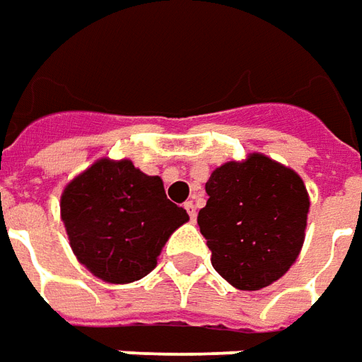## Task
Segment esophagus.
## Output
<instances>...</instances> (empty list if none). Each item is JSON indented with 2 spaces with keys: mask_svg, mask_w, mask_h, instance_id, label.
I'll use <instances>...</instances> for the list:
<instances>
[{
  "mask_svg": "<svg viewBox=\"0 0 362 362\" xmlns=\"http://www.w3.org/2000/svg\"><path fill=\"white\" fill-rule=\"evenodd\" d=\"M185 209H187V213H189V218H191V223H195L197 209H195V205H193V201H187Z\"/></svg>",
  "mask_w": 362,
  "mask_h": 362,
  "instance_id": "esophagus-1",
  "label": "esophagus"
}]
</instances>
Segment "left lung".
<instances>
[{
    "label": "left lung",
    "mask_w": 362,
    "mask_h": 362,
    "mask_svg": "<svg viewBox=\"0 0 362 362\" xmlns=\"http://www.w3.org/2000/svg\"><path fill=\"white\" fill-rule=\"evenodd\" d=\"M197 223L213 268L238 290L280 280L300 256L310 195L301 177L262 153L216 167Z\"/></svg>",
    "instance_id": "1"
}]
</instances>
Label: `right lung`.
I'll return each instance as SVG.
<instances>
[{"label":"right lung","mask_w":362,"mask_h":362,"mask_svg":"<svg viewBox=\"0 0 362 362\" xmlns=\"http://www.w3.org/2000/svg\"><path fill=\"white\" fill-rule=\"evenodd\" d=\"M61 218L84 268L108 284L141 280L157 266L169 236L189 221L159 177L129 159H98L64 187Z\"/></svg>","instance_id":"add662e5"}]
</instances>
